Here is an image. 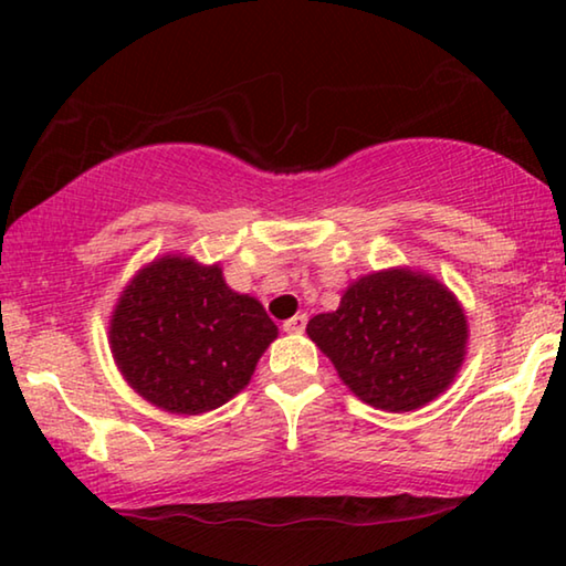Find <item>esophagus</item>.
I'll list each match as a JSON object with an SVG mask.
<instances>
[{
  "label": "esophagus",
  "instance_id": "34e87169",
  "mask_svg": "<svg viewBox=\"0 0 566 566\" xmlns=\"http://www.w3.org/2000/svg\"><path fill=\"white\" fill-rule=\"evenodd\" d=\"M282 327H284V332H290V334H302L304 327H306V314H294V317L286 319Z\"/></svg>",
  "mask_w": 566,
  "mask_h": 566
}]
</instances>
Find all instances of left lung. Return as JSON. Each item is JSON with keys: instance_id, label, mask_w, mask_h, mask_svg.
Here are the masks:
<instances>
[{"instance_id": "1", "label": "left lung", "mask_w": 566, "mask_h": 566, "mask_svg": "<svg viewBox=\"0 0 566 566\" xmlns=\"http://www.w3.org/2000/svg\"><path fill=\"white\" fill-rule=\"evenodd\" d=\"M306 334L354 395L385 411H415L452 385L467 354L462 304L424 272L385 270L357 280L337 312Z\"/></svg>"}]
</instances>
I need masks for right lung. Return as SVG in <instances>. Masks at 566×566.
I'll list each match as a JSON object with an SVG mask.
<instances>
[{"mask_svg":"<svg viewBox=\"0 0 566 566\" xmlns=\"http://www.w3.org/2000/svg\"><path fill=\"white\" fill-rule=\"evenodd\" d=\"M276 324L219 264L167 254L127 284L109 319V347L127 385L171 415H202L239 395Z\"/></svg>","mask_w":566,"mask_h":566,"instance_id":"right-lung-1","label":"right lung"}]
</instances>
